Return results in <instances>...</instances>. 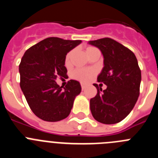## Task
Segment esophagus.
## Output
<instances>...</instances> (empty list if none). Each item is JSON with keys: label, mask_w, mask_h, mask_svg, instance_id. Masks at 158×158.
Listing matches in <instances>:
<instances>
[{"label": "esophagus", "mask_w": 158, "mask_h": 158, "mask_svg": "<svg viewBox=\"0 0 158 158\" xmlns=\"http://www.w3.org/2000/svg\"><path fill=\"white\" fill-rule=\"evenodd\" d=\"M81 89H82V90H84V89H85L86 88V85H85V84H83V83L81 84Z\"/></svg>", "instance_id": "esophagus-1"}]
</instances>
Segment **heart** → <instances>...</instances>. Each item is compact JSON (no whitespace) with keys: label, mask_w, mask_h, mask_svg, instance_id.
I'll list each match as a JSON object with an SVG mask.
<instances>
[{"label":"heart","mask_w":158,"mask_h":158,"mask_svg":"<svg viewBox=\"0 0 158 158\" xmlns=\"http://www.w3.org/2000/svg\"><path fill=\"white\" fill-rule=\"evenodd\" d=\"M94 47H88L86 48V53L87 54L89 52H91L93 50H94ZM73 51H70L66 54L65 58V65H69L71 62V57H72ZM96 74V70L94 69H77L73 73V77H74L77 80H79L82 82L89 81L94 75Z\"/></svg>","instance_id":"obj_1"}]
</instances>
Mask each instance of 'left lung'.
Returning a JSON list of instances; mask_svg holds the SVG:
<instances>
[{"label":"left lung","mask_w":158,"mask_h":158,"mask_svg":"<svg viewBox=\"0 0 158 158\" xmlns=\"http://www.w3.org/2000/svg\"><path fill=\"white\" fill-rule=\"evenodd\" d=\"M104 56V68L97 77L107 89L97 84L96 96L90 100V110L96 121L115 124L126 118L136 104L142 79L138 60L131 50L110 38L89 41Z\"/></svg>","instance_id":"obj_1"}]
</instances>
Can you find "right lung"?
Masks as SVG:
<instances>
[{"mask_svg":"<svg viewBox=\"0 0 158 158\" xmlns=\"http://www.w3.org/2000/svg\"><path fill=\"white\" fill-rule=\"evenodd\" d=\"M81 43L50 37L27 50L19 65L20 88L35 115L47 122H57L70 113L74 99L81 91L77 81L60 87L56 79L65 77L67 53Z\"/></svg>","mask_w":158,"mask_h":158,"instance_id":"add662e5","label":"right lung"}]
</instances>
